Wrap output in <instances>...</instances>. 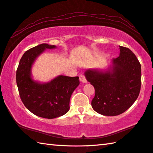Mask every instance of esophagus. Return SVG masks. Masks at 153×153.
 Returning <instances> with one entry per match:
<instances>
[{
	"label": "esophagus",
	"instance_id": "esophagus-1",
	"mask_svg": "<svg viewBox=\"0 0 153 153\" xmlns=\"http://www.w3.org/2000/svg\"><path fill=\"white\" fill-rule=\"evenodd\" d=\"M79 80H80L81 82H84V83L87 82V80H86V79L85 76H84V75H83V74L79 75Z\"/></svg>",
	"mask_w": 153,
	"mask_h": 153
}]
</instances>
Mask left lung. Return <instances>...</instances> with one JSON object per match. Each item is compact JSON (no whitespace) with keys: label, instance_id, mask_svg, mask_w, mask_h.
Masks as SVG:
<instances>
[{"label":"left lung","instance_id":"8db88e82","mask_svg":"<svg viewBox=\"0 0 153 153\" xmlns=\"http://www.w3.org/2000/svg\"><path fill=\"white\" fill-rule=\"evenodd\" d=\"M120 56L113 59V67L106 71L89 69L86 79L94 86L91 101L95 111L106 116L125 112L137 99L142 84L141 65L133 51L120 46Z\"/></svg>","mask_w":153,"mask_h":153}]
</instances>
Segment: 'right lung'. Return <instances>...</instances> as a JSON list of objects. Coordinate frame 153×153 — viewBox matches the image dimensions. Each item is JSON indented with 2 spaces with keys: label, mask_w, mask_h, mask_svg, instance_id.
<instances>
[{
  "label": "right lung",
  "mask_w": 153,
  "mask_h": 153,
  "mask_svg": "<svg viewBox=\"0 0 153 153\" xmlns=\"http://www.w3.org/2000/svg\"><path fill=\"white\" fill-rule=\"evenodd\" d=\"M53 48L55 45L41 44L27 50L16 71V83L22 103L34 115L47 119L60 117L69 111L71 96L79 84L77 76H59L45 84L31 78V66L36 58L46 49Z\"/></svg>",
  "instance_id": "right-lung-1"
}]
</instances>
